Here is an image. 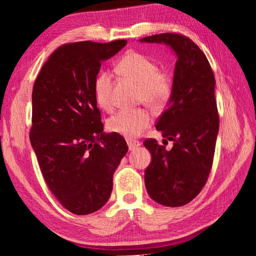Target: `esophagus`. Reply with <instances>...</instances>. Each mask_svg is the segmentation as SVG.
I'll list each match as a JSON object with an SVG mask.
<instances>
[{
  "mask_svg": "<svg viewBox=\"0 0 256 256\" xmlns=\"http://www.w3.org/2000/svg\"><path fill=\"white\" fill-rule=\"evenodd\" d=\"M127 144H128V147H129V150H134L136 148H138V146H141L140 142L134 141V140H128Z\"/></svg>",
  "mask_w": 256,
  "mask_h": 256,
  "instance_id": "34e87169",
  "label": "esophagus"
}]
</instances>
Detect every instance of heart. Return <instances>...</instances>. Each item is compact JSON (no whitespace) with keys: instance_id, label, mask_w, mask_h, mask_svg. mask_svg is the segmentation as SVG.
I'll list each match as a JSON object with an SVG mask.
<instances>
[{"instance_id":"obj_1","label":"heart","mask_w":256,"mask_h":256,"mask_svg":"<svg viewBox=\"0 0 256 256\" xmlns=\"http://www.w3.org/2000/svg\"><path fill=\"white\" fill-rule=\"evenodd\" d=\"M118 70L126 78L140 85L138 100L152 108L164 106L171 96L172 85L168 76L159 72L154 62L145 54L128 51L118 64ZM111 76L108 72L97 76L94 83V92L97 104L104 110L111 109ZM150 115L144 109L122 110L112 115L106 122L111 132L127 138L141 136L150 125Z\"/></svg>"}]
</instances>
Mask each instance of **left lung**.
Wrapping results in <instances>:
<instances>
[{"label":"left lung","instance_id":"1","mask_svg":"<svg viewBox=\"0 0 256 256\" xmlns=\"http://www.w3.org/2000/svg\"><path fill=\"white\" fill-rule=\"evenodd\" d=\"M140 42L164 44L177 58L168 109L156 125L174 145L166 150L154 138L143 143L152 154L144 178L154 202L182 206L202 190L212 166L219 132L214 76L203 51L182 35H152Z\"/></svg>","mask_w":256,"mask_h":256}]
</instances>
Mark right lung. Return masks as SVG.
I'll return each instance as SVG.
<instances>
[{
    "mask_svg": "<svg viewBox=\"0 0 256 256\" xmlns=\"http://www.w3.org/2000/svg\"><path fill=\"white\" fill-rule=\"evenodd\" d=\"M126 44H65L51 54L34 84L30 144L51 192L74 214L95 212L108 202L113 174L128 152L122 136L104 131L94 92L102 63Z\"/></svg>",
    "mask_w": 256,
    "mask_h": 256,
    "instance_id": "obj_1",
    "label": "right lung"
}]
</instances>
